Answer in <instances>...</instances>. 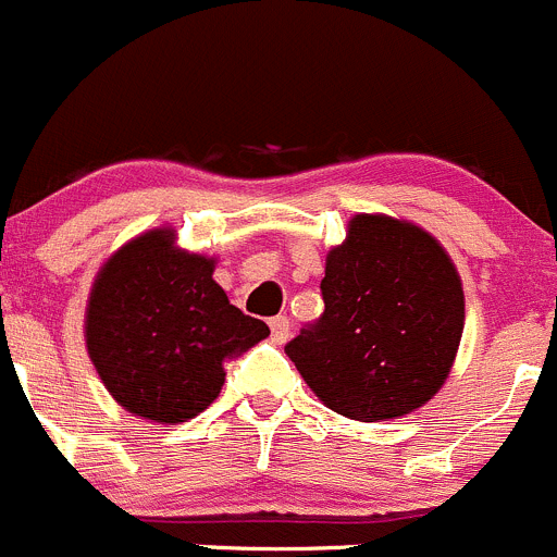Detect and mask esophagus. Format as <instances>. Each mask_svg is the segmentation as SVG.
I'll use <instances>...</instances> for the list:
<instances>
[{
	"label": "esophagus",
	"instance_id": "obj_1",
	"mask_svg": "<svg viewBox=\"0 0 557 557\" xmlns=\"http://www.w3.org/2000/svg\"><path fill=\"white\" fill-rule=\"evenodd\" d=\"M289 319L286 317H273L271 319V335H273V341H276V344H284L286 338H289Z\"/></svg>",
	"mask_w": 557,
	"mask_h": 557
}]
</instances>
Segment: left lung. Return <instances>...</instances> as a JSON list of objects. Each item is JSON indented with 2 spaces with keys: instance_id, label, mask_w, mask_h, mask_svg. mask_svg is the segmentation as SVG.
I'll return each mask as SVG.
<instances>
[{
  "instance_id": "left-lung-1",
  "label": "left lung",
  "mask_w": 557,
  "mask_h": 557,
  "mask_svg": "<svg viewBox=\"0 0 557 557\" xmlns=\"http://www.w3.org/2000/svg\"><path fill=\"white\" fill-rule=\"evenodd\" d=\"M324 313L284 346L327 409L387 422L425 406L458 357L463 281L428 230L384 213L349 219L324 260Z\"/></svg>"
}]
</instances>
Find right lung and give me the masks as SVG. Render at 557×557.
Returning <instances> with one entry per match:
<instances>
[{"label": "right lung", "mask_w": 557, "mask_h": 557, "mask_svg": "<svg viewBox=\"0 0 557 557\" xmlns=\"http://www.w3.org/2000/svg\"><path fill=\"white\" fill-rule=\"evenodd\" d=\"M173 227L115 249L86 300V351L115 404L181 425L222 393L227 360L271 335L213 281L216 257L181 249Z\"/></svg>", "instance_id": "obj_1"}]
</instances>
